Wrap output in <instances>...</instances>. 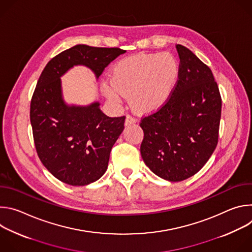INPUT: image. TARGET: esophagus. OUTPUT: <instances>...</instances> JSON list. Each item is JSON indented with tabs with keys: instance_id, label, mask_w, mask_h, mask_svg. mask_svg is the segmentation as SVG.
<instances>
[{
	"instance_id": "esophagus-1",
	"label": "esophagus",
	"mask_w": 252,
	"mask_h": 252,
	"mask_svg": "<svg viewBox=\"0 0 252 252\" xmlns=\"http://www.w3.org/2000/svg\"><path fill=\"white\" fill-rule=\"evenodd\" d=\"M135 120L132 118V117H130V116H126V121H125V126H130V125H133V124H135Z\"/></svg>"
}]
</instances>
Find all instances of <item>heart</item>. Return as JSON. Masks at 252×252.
<instances>
[{
    "instance_id": "obj_1",
    "label": "heart",
    "mask_w": 252,
    "mask_h": 252,
    "mask_svg": "<svg viewBox=\"0 0 252 252\" xmlns=\"http://www.w3.org/2000/svg\"><path fill=\"white\" fill-rule=\"evenodd\" d=\"M181 78V64L169 53L139 54L118 62L110 84L102 93L114 103L129 95L132 110L139 115H153L169 102Z\"/></svg>"
}]
</instances>
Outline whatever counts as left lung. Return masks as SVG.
I'll return each mask as SVG.
<instances>
[{
  "label": "left lung",
  "mask_w": 252,
  "mask_h": 252,
  "mask_svg": "<svg viewBox=\"0 0 252 252\" xmlns=\"http://www.w3.org/2000/svg\"><path fill=\"white\" fill-rule=\"evenodd\" d=\"M181 78L169 102L141 120L140 155L158 176L176 183L192 176L218 145L221 97L211 69L177 45Z\"/></svg>",
  "instance_id": "8db88e82"
}]
</instances>
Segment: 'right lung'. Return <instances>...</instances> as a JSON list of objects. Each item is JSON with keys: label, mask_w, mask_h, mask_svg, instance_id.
<instances>
[{"label": "right lung", "mask_w": 252, "mask_h": 252, "mask_svg": "<svg viewBox=\"0 0 252 252\" xmlns=\"http://www.w3.org/2000/svg\"><path fill=\"white\" fill-rule=\"evenodd\" d=\"M125 53L118 48L76 45L53 58L42 71L31 101L33 141L45 167L66 185L88 186L103 175L126 118L105 116L98 101L67 103L61 78L74 66L84 65L97 80L104 67Z\"/></svg>", "instance_id": "obj_1"}]
</instances>
